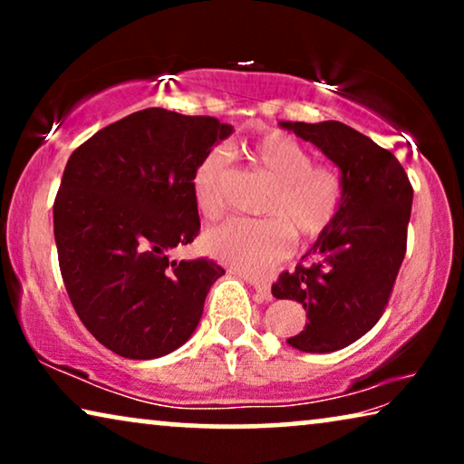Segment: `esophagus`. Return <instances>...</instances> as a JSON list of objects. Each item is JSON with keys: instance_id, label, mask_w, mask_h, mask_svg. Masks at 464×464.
<instances>
[{"instance_id": "1", "label": "esophagus", "mask_w": 464, "mask_h": 464, "mask_svg": "<svg viewBox=\"0 0 464 464\" xmlns=\"http://www.w3.org/2000/svg\"><path fill=\"white\" fill-rule=\"evenodd\" d=\"M253 285V289H256V294L262 297V300H272V294H270V283L266 281H249Z\"/></svg>"}]
</instances>
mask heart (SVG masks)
<instances>
[{"instance_id": "heart-1", "label": "heart", "mask_w": 464, "mask_h": 464, "mask_svg": "<svg viewBox=\"0 0 464 464\" xmlns=\"http://www.w3.org/2000/svg\"><path fill=\"white\" fill-rule=\"evenodd\" d=\"M245 160L264 173L272 189L262 205L264 219H232L205 237L208 256L240 275L266 276L302 245L316 243L332 230L346 205V183L338 169L314 162V154L295 137L268 130L240 145ZM230 158L211 148L192 173L196 208L208 221L227 211Z\"/></svg>"}]
</instances>
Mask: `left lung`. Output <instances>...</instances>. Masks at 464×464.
<instances>
[{
	"label": "left lung",
	"mask_w": 464,
	"mask_h": 464,
	"mask_svg": "<svg viewBox=\"0 0 464 464\" xmlns=\"http://www.w3.org/2000/svg\"><path fill=\"white\" fill-rule=\"evenodd\" d=\"M342 170L346 205L306 262L272 285L278 302H297L308 323L287 340L304 353L340 351L365 335L391 300L408 246L411 183L395 154L351 126L283 122Z\"/></svg>",
	"instance_id": "1"
}]
</instances>
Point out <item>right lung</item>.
<instances>
[{
	"label": "right lung",
	"instance_id": "obj_1",
	"mask_svg": "<svg viewBox=\"0 0 464 464\" xmlns=\"http://www.w3.org/2000/svg\"><path fill=\"white\" fill-rule=\"evenodd\" d=\"M232 132L211 116L148 107L73 150L54 198V240L67 295L84 327L126 359L179 348L224 268L169 259L200 232L196 164Z\"/></svg>",
	"mask_w": 464,
	"mask_h": 464
}]
</instances>
